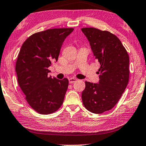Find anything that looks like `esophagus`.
Returning <instances> with one entry per match:
<instances>
[{
  "label": "esophagus",
  "mask_w": 146,
  "mask_h": 146,
  "mask_svg": "<svg viewBox=\"0 0 146 146\" xmlns=\"http://www.w3.org/2000/svg\"><path fill=\"white\" fill-rule=\"evenodd\" d=\"M77 80V79H75V78H69V83H73V82H76Z\"/></svg>",
  "instance_id": "34e87169"
}]
</instances>
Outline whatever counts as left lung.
Instances as JSON below:
<instances>
[{"label":"left lung","instance_id":"8db88e82","mask_svg":"<svg viewBox=\"0 0 146 146\" xmlns=\"http://www.w3.org/2000/svg\"><path fill=\"white\" fill-rule=\"evenodd\" d=\"M100 67L98 83L85 82L82 100L87 110L100 114L114 107L129 79V56L121 40L108 31L82 28Z\"/></svg>","mask_w":146,"mask_h":146}]
</instances>
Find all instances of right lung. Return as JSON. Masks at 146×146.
I'll return each mask as SVG.
<instances>
[{"instance_id":"add662e5","label":"right lung","mask_w":146,"mask_h":146,"mask_svg":"<svg viewBox=\"0 0 146 146\" xmlns=\"http://www.w3.org/2000/svg\"><path fill=\"white\" fill-rule=\"evenodd\" d=\"M73 28L50 29L33 34L21 47L16 64L17 82L29 106L40 114L56 111L62 105L69 85L67 78L48 75L58 59L63 42Z\"/></svg>"}]
</instances>
